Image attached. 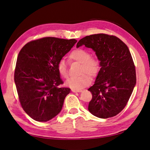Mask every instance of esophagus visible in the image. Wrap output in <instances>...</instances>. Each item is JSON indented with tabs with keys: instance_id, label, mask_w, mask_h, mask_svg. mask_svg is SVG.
<instances>
[{
	"instance_id": "1",
	"label": "esophagus",
	"mask_w": 150,
	"mask_h": 150,
	"mask_svg": "<svg viewBox=\"0 0 150 150\" xmlns=\"http://www.w3.org/2000/svg\"><path fill=\"white\" fill-rule=\"evenodd\" d=\"M71 91L74 92V93H80V92H82V90L81 89H71Z\"/></svg>"
}]
</instances>
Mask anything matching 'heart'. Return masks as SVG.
<instances>
[{
    "label": "heart",
    "instance_id": "heart-1",
    "mask_svg": "<svg viewBox=\"0 0 150 150\" xmlns=\"http://www.w3.org/2000/svg\"><path fill=\"white\" fill-rule=\"evenodd\" d=\"M69 59L72 61L81 63L80 76L72 77L67 80L65 84L72 89H81L89 85L91 76H96L100 69V62L96 57L91 56L90 52L83 48H76L69 54ZM57 70L59 75L63 78L68 76V69L67 63L64 59H60L57 64ZM87 73L88 75L86 74Z\"/></svg>",
    "mask_w": 150,
    "mask_h": 150
}]
</instances>
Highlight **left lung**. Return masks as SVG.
I'll list each match as a JSON object with an SVG mask.
<instances>
[{"instance_id": "8db88e82", "label": "left lung", "mask_w": 150, "mask_h": 150, "mask_svg": "<svg viewBox=\"0 0 150 150\" xmlns=\"http://www.w3.org/2000/svg\"><path fill=\"white\" fill-rule=\"evenodd\" d=\"M92 48L100 61V70L88 91L93 98L88 110L101 118L113 117L121 112L136 83V68L129 49L114 35L98 33L81 38L76 47Z\"/></svg>"}]
</instances>
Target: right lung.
I'll use <instances>...</instances> for the list:
<instances>
[{"label": "right lung", "mask_w": 150, "mask_h": 150, "mask_svg": "<svg viewBox=\"0 0 150 150\" xmlns=\"http://www.w3.org/2000/svg\"><path fill=\"white\" fill-rule=\"evenodd\" d=\"M76 42L44 37L28 42L19 52L14 82L22 108L33 120L49 121L62 109L70 89L58 87L63 82L57 64Z\"/></svg>", "instance_id": "add662e5"}]
</instances>
